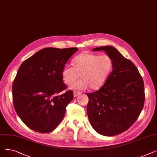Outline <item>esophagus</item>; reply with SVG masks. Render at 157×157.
<instances>
[{"label": "esophagus", "mask_w": 157, "mask_h": 157, "mask_svg": "<svg viewBox=\"0 0 157 157\" xmlns=\"http://www.w3.org/2000/svg\"><path fill=\"white\" fill-rule=\"evenodd\" d=\"M81 93L80 92H78V91H74V97H77L78 95H79V94H81Z\"/></svg>", "instance_id": "34e87169"}]
</instances>
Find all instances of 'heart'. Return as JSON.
Returning a JSON list of instances; mask_svg holds the SVG:
<instances>
[{
  "label": "heart",
  "instance_id": "heart-1",
  "mask_svg": "<svg viewBox=\"0 0 157 157\" xmlns=\"http://www.w3.org/2000/svg\"><path fill=\"white\" fill-rule=\"evenodd\" d=\"M72 67L65 65L62 70V78L66 85L72 84L71 89L92 90L101 88L108 81L113 69V60L107 54L99 55L94 53H84L76 56L72 61Z\"/></svg>",
  "mask_w": 157,
  "mask_h": 157
}]
</instances>
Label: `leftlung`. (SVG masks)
I'll return each mask as SVG.
<instances>
[{
	"label": "left lung",
	"mask_w": 157,
	"mask_h": 157,
	"mask_svg": "<svg viewBox=\"0 0 157 157\" xmlns=\"http://www.w3.org/2000/svg\"><path fill=\"white\" fill-rule=\"evenodd\" d=\"M113 60V69L105 85L87 94V114L94 130L113 136L128 130L138 118L144 103V81L136 65L113 46L95 48Z\"/></svg>",
	"instance_id": "left-lung-1"
}]
</instances>
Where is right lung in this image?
<instances>
[{"label": "right lung", "mask_w": 157, "mask_h": 157, "mask_svg": "<svg viewBox=\"0 0 157 157\" xmlns=\"http://www.w3.org/2000/svg\"><path fill=\"white\" fill-rule=\"evenodd\" d=\"M77 48H46L25 60L12 86L15 111L30 129L40 133L55 130L73 98L62 78V70Z\"/></svg>", "instance_id": "add662e5"}]
</instances>
